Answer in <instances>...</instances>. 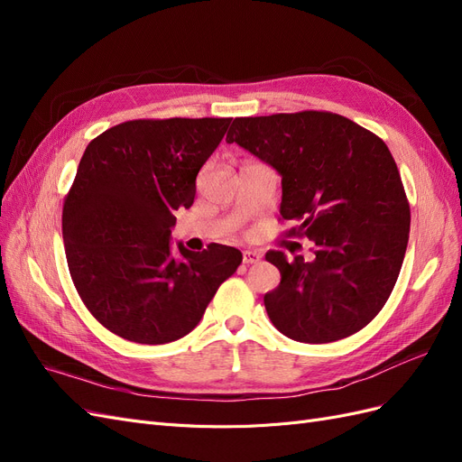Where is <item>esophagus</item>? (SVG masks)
Segmentation results:
<instances>
[{
    "label": "esophagus",
    "mask_w": 462,
    "mask_h": 462,
    "mask_svg": "<svg viewBox=\"0 0 462 462\" xmlns=\"http://www.w3.org/2000/svg\"><path fill=\"white\" fill-rule=\"evenodd\" d=\"M260 258H262V254L256 253V250H245V253H243V262H245L246 265L260 262Z\"/></svg>",
    "instance_id": "34e87169"
}]
</instances>
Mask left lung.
I'll return each instance as SVG.
<instances>
[{"mask_svg":"<svg viewBox=\"0 0 462 462\" xmlns=\"http://www.w3.org/2000/svg\"><path fill=\"white\" fill-rule=\"evenodd\" d=\"M282 175L289 236L314 241V258L265 260L282 283L265 292L272 324L300 343L348 337L377 316L407 253L411 206L380 136L331 111L236 117L227 133Z\"/></svg>","mask_w":462,"mask_h":462,"instance_id":"obj_1","label":"left lung"}]
</instances>
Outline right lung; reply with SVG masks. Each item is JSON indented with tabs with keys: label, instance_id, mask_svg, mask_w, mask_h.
<instances>
[{
	"label": "right lung",
	"instance_id": "right-lung-1",
	"mask_svg": "<svg viewBox=\"0 0 462 462\" xmlns=\"http://www.w3.org/2000/svg\"><path fill=\"white\" fill-rule=\"evenodd\" d=\"M231 117L134 119L87 146L63 202V243L79 297L119 337L163 345L202 319L241 250L170 245L175 212L190 208L197 175Z\"/></svg>",
	"mask_w": 462,
	"mask_h": 462
}]
</instances>
